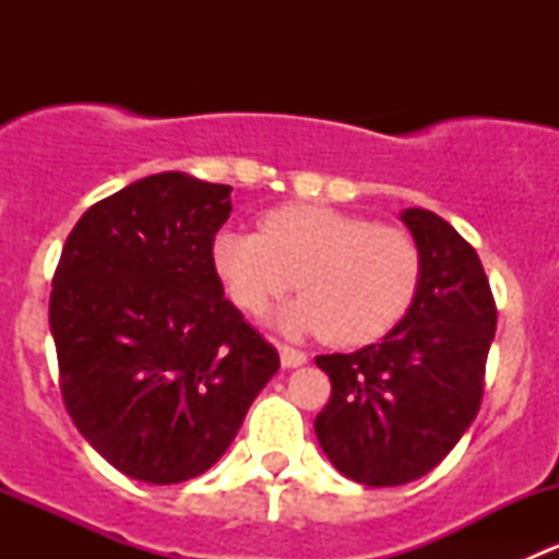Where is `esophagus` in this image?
Returning a JSON list of instances; mask_svg holds the SVG:
<instances>
[{"mask_svg": "<svg viewBox=\"0 0 559 559\" xmlns=\"http://www.w3.org/2000/svg\"><path fill=\"white\" fill-rule=\"evenodd\" d=\"M278 352H281V365H284V368H297V365L308 362V354L302 352V348H295V346H286V343H281Z\"/></svg>", "mask_w": 559, "mask_h": 559, "instance_id": "1", "label": "esophagus"}]
</instances>
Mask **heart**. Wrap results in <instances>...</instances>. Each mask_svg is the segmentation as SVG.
Masks as SVG:
<instances>
[{"label": "heart", "instance_id": "heart-1", "mask_svg": "<svg viewBox=\"0 0 559 559\" xmlns=\"http://www.w3.org/2000/svg\"><path fill=\"white\" fill-rule=\"evenodd\" d=\"M213 262L229 297L248 313L300 289L281 321L324 332L337 346H365L392 332L421 286V248L408 229L326 205L292 202L264 213L262 235L222 233Z\"/></svg>", "mask_w": 559, "mask_h": 559}]
</instances>
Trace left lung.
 Instances as JSON below:
<instances>
[{
	"mask_svg": "<svg viewBox=\"0 0 559 559\" xmlns=\"http://www.w3.org/2000/svg\"><path fill=\"white\" fill-rule=\"evenodd\" d=\"M421 248V286L381 343L321 354L330 403L313 430L332 465L365 487H400L430 473L476 419L498 324L476 248L425 207L403 211Z\"/></svg>",
	"mask_w": 559,
	"mask_h": 559,
	"instance_id": "1",
	"label": "left lung"
}]
</instances>
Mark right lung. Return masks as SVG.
<instances>
[{
  "mask_svg": "<svg viewBox=\"0 0 559 559\" xmlns=\"http://www.w3.org/2000/svg\"><path fill=\"white\" fill-rule=\"evenodd\" d=\"M229 191L186 173L134 180L83 213L53 273L67 414L138 481H189L216 465L281 368L213 262Z\"/></svg>",
  "mask_w": 559,
  "mask_h": 559,
  "instance_id": "right-lung-1",
  "label": "right lung"
}]
</instances>
